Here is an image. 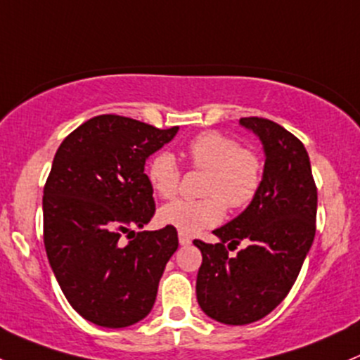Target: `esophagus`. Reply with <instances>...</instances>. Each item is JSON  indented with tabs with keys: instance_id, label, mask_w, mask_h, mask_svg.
I'll return each instance as SVG.
<instances>
[{
	"instance_id": "34e87169",
	"label": "esophagus",
	"mask_w": 360,
	"mask_h": 360,
	"mask_svg": "<svg viewBox=\"0 0 360 360\" xmlns=\"http://www.w3.org/2000/svg\"><path fill=\"white\" fill-rule=\"evenodd\" d=\"M179 244L181 246H189L191 244V238H188L186 234H179Z\"/></svg>"
}]
</instances>
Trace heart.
<instances>
[{"instance_id": "b5f03b06", "label": "heart", "mask_w": 360, "mask_h": 360, "mask_svg": "<svg viewBox=\"0 0 360 360\" xmlns=\"http://www.w3.org/2000/svg\"><path fill=\"white\" fill-rule=\"evenodd\" d=\"M189 162L195 169L207 171L201 195L203 200H176L159 210V222L181 234L193 236L222 222L229 208L248 207L262 186L263 165L259 157L240 148L236 138L219 131L201 133L188 145ZM150 186L160 198L169 200L179 189L181 169L171 152H159L148 162Z\"/></svg>"}]
</instances>
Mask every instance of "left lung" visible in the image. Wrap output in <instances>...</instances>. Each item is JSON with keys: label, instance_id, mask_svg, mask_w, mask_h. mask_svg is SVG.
Returning a JSON list of instances; mask_svg holds the SVG:
<instances>
[{"label": "left lung", "instance_id": "8db88e82", "mask_svg": "<svg viewBox=\"0 0 360 360\" xmlns=\"http://www.w3.org/2000/svg\"><path fill=\"white\" fill-rule=\"evenodd\" d=\"M239 124L259 138L264 167L258 195L231 222L215 229L217 244L195 240L201 251L196 299L224 325H250L285 299L314 240L318 191L306 148L292 133L263 117ZM248 246L232 259L224 250Z\"/></svg>", "mask_w": 360, "mask_h": 360}]
</instances>
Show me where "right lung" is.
Here are the masks:
<instances>
[{
    "label": "right lung",
    "instance_id": "right-lung-1",
    "mask_svg": "<svg viewBox=\"0 0 360 360\" xmlns=\"http://www.w3.org/2000/svg\"><path fill=\"white\" fill-rule=\"evenodd\" d=\"M104 114L63 140L44 186V246L63 294L86 321L131 326L152 311L179 240L140 231L155 213L145 162L177 135ZM122 235L134 236L124 245Z\"/></svg>",
    "mask_w": 360,
    "mask_h": 360
}]
</instances>
